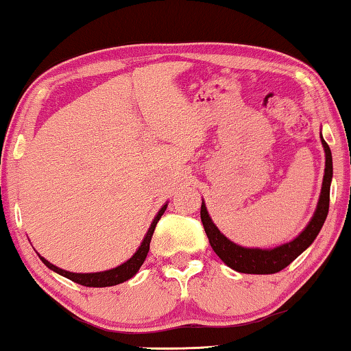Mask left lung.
<instances>
[{
	"label": "left lung",
	"mask_w": 351,
	"mask_h": 351,
	"mask_svg": "<svg viewBox=\"0 0 351 351\" xmlns=\"http://www.w3.org/2000/svg\"><path fill=\"white\" fill-rule=\"evenodd\" d=\"M322 145L325 149V175H323V184L320 198H318L317 209L313 213L312 219L307 223L306 228L298 234L295 239L289 243L271 249H260V247H244L237 243L230 241L226 234L221 233V230L216 227L213 219L209 217L205 202H202L200 217L205 227L206 237L209 244L217 257L226 263L228 268H232L238 273L244 274H274L279 273L289 266L293 260L300 257L304 250L313 243L317 234L320 233L323 223L326 221L328 209H329V187L332 181V156L328 143L323 140L322 134Z\"/></svg>",
	"instance_id": "obj_1"
}]
</instances>
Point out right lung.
I'll list each match as a JSON object with an SVG mask.
<instances>
[{
  "instance_id": "obj_1",
  "label": "right lung",
  "mask_w": 351,
  "mask_h": 351,
  "mask_svg": "<svg viewBox=\"0 0 351 351\" xmlns=\"http://www.w3.org/2000/svg\"><path fill=\"white\" fill-rule=\"evenodd\" d=\"M167 205H169V202H167L165 205L159 209V213L156 214V217L153 219V222H151L148 232H146V234H145L142 244L138 245L137 252H135L128 261H124V263L117 266V268L101 271V273H69V271L61 269V268H58V266L51 265L49 260H45L44 257H40V255L38 254L39 258L42 260V263H44L47 268L67 277V279L75 282V284H80L85 287H112V285L123 284V282L129 280L130 277H134L135 274H137L140 266L143 265L146 255H148V252H149V243H151V238H153L154 228H156V226H158L162 214L165 213Z\"/></svg>"
}]
</instances>
